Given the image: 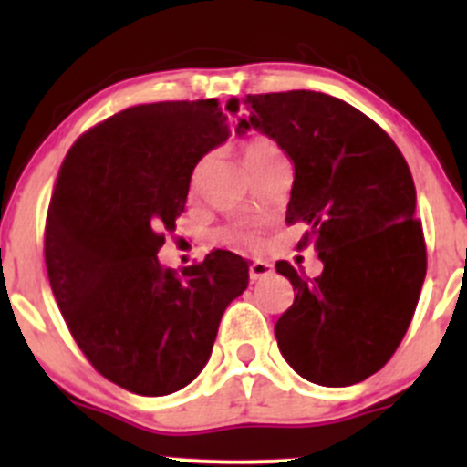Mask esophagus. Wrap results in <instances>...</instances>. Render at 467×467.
Returning a JSON list of instances; mask_svg holds the SVG:
<instances>
[{
	"instance_id": "34e87169",
	"label": "esophagus",
	"mask_w": 467,
	"mask_h": 467,
	"mask_svg": "<svg viewBox=\"0 0 467 467\" xmlns=\"http://www.w3.org/2000/svg\"><path fill=\"white\" fill-rule=\"evenodd\" d=\"M271 273H273V266L264 260H253L251 266H248V275H251L253 282L264 280V277H268Z\"/></svg>"
}]
</instances>
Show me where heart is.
<instances>
[{"label":"heart","instance_id":"b5f03b06","mask_svg":"<svg viewBox=\"0 0 467 467\" xmlns=\"http://www.w3.org/2000/svg\"><path fill=\"white\" fill-rule=\"evenodd\" d=\"M275 150H277V146L273 144L271 140L257 138V140H251V142L246 144V149H244V158H246V164H251V162H255V160L275 153ZM225 239L239 244V246H255L257 233L251 228V225H239V228L228 230Z\"/></svg>","mask_w":467,"mask_h":467}]
</instances>
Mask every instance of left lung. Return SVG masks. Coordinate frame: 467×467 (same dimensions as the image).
<instances>
[{
	"label": "left lung",
	"mask_w": 467,
	"mask_h": 467,
	"mask_svg": "<svg viewBox=\"0 0 467 467\" xmlns=\"http://www.w3.org/2000/svg\"><path fill=\"white\" fill-rule=\"evenodd\" d=\"M244 106L234 130H260L289 155L286 223L309 225L305 242L323 262L318 277L275 264L296 291L275 323L277 348L314 384L364 381L398 350L427 273L407 160L373 119L329 94H248ZM225 108L237 115L239 99Z\"/></svg>",
	"instance_id": "obj_1"
}]
</instances>
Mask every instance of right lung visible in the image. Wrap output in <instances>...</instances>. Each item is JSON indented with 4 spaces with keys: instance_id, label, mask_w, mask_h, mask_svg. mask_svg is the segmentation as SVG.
Returning <instances> with one entry per match:
<instances>
[{
    "instance_id": "right-lung-1",
    "label": "right lung",
    "mask_w": 467,
    "mask_h": 467,
    "mask_svg": "<svg viewBox=\"0 0 467 467\" xmlns=\"http://www.w3.org/2000/svg\"><path fill=\"white\" fill-rule=\"evenodd\" d=\"M216 99L126 108L69 149L47 212L49 285L74 341L138 395L185 389L205 368L248 264L210 253L176 275L158 260L185 212L192 171L228 140Z\"/></svg>"
}]
</instances>
